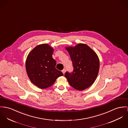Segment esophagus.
Segmentation results:
<instances>
[{
  "label": "esophagus",
  "instance_id": "34e87169",
  "mask_svg": "<svg viewBox=\"0 0 128 128\" xmlns=\"http://www.w3.org/2000/svg\"><path fill=\"white\" fill-rule=\"evenodd\" d=\"M66 69H63L62 70V72H63V74H65V72H66Z\"/></svg>",
  "mask_w": 128,
  "mask_h": 128
}]
</instances>
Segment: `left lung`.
Returning a JSON list of instances; mask_svg holds the SVG:
<instances>
[{"instance_id":"1","label":"left lung","mask_w":128,"mask_h":128,"mask_svg":"<svg viewBox=\"0 0 128 128\" xmlns=\"http://www.w3.org/2000/svg\"><path fill=\"white\" fill-rule=\"evenodd\" d=\"M65 49L69 52L74 67L72 73L67 72L65 74L69 84L78 90L90 87L98 74L99 60L97 54L87 45L83 43Z\"/></svg>"}]
</instances>
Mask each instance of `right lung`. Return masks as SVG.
Here are the masks:
<instances>
[{
	"mask_svg": "<svg viewBox=\"0 0 128 128\" xmlns=\"http://www.w3.org/2000/svg\"><path fill=\"white\" fill-rule=\"evenodd\" d=\"M54 50L48 44L38 45L30 52L26 61V70L30 81L40 88L51 86L62 72L56 68V61L52 58Z\"/></svg>",
	"mask_w": 128,
	"mask_h": 128,
	"instance_id": "obj_1",
	"label": "right lung"
}]
</instances>
